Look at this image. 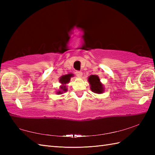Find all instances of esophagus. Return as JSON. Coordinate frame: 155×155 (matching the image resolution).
Segmentation results:
<instances>
[{"mask_svg": "<svg viewBox=\"0 0 155 155\" xmlns=\"http://www.w3.org/2000/svg\"><path fill=\"white\" fill-rule=\"evenodd\" d=\"M75 73H76V75L78 77H81L82 75H83V73H82L81 71H76Z\"/></svg>", "mask_w": 155, "mask_h": 155, "instance_id": "obj_1", "label": "esophagus"}]
</instances>
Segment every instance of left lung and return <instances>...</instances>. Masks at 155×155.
Instances as JSON below:
<instances>
[{
    "mask_svg": "<svg viewBox=\"0 0 155 155\" xmlns=\"http://www.w3.org/2000/svg\"><path fill=\"white\" fill-rule=\"evenodd\" d=\"M88 81L89 82L92 92L97 94H101L103 93L104 90L103 84L101 83L100 78L97 75H91L88 78Z\"/></svg>",
    "mask_w": 155,
    "mask_h": 155,
    "instance_id": "left-lung-1",
    "label": "left lung"
}]
</instances>
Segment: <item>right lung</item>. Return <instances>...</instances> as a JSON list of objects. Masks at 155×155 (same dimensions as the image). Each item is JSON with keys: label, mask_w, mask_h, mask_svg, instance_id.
<instances>
[{"label": "right lung", "mask_w": 155, "mask_h": 155, "mask_svg": "<svg viewBox=\"0 0 155 155\" xmlns=\"http://www.w3.org/2000/svg\"><path fill=\"white\" fill-rule=\"evenodd\" d=\"M73 77V74H68L62 76V77L59 78V82L61 83V86L60 87V90L57 92V94H61L64 92L67 91V88L66 87V84H68L70 82L71 78Z\"/></svg>", "instance_id": "1"}]
</instances>
